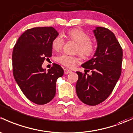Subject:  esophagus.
I'll list each match as a JSON object with an SVG mask.
<instances>
[{"label":"esophagus","instance_id":"34e87169","mask_svg":"<svg viewBox=\"0 0 133 133\" xmlns=\"http://www.w3.org/2000/svg\"><path fill=\"white\" fill-rule=\"evenodd\" d=\"M64 74H65V75H68V74L70 73V72H72V71H71V70H70V69H67V68H65V69H64Z\"/></svg>","mask_w":133,"mask_h":133}]
</instances>
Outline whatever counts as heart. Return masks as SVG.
Returning a JSON list of instances; mask_svg holds the SVG:
<instances>
[{
	"instance_id": "obj_1",
	"label": "heart",
	"mask_w": 133,
	"mask_h": 133,
	"mask_svg": "<svg viewBox=\"0 0 133 133\" xmlns=\"http://www.w3.org/2000/svg\"><path fill=\"white\" fill-rule=\"evenodd\" d=\"M68 39L73 40L78 44L77 51L83 57H88L93 55L95 51V45L90 41V37L87 33L79 29H72L66 34ZM64 40L61 36H58L52 41V48L56 51H58L62 48ZM79 57L62 54L58 56L57 61L60 64L68 68H74L79 62Z\"/></svg>"
}]
</instances>
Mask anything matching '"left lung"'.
I'll return each instance as SVG.
<instances>
[{
    "label": "left lung",
    "instance_id": "8db88e82",
    "mask_svg": "<svg viewBox=\"0 0 133 133\" xmlns=\"http://www.w3.org/2000/svg\"><path fill=\"white\" fill-rule=\"evenodd\" d=\"M97 49L93 57L82 65L92 75L77 71L76 91L83 103L95 106L107 99L121 75L122 49L111 30L97 26L93 30ZM85 69V70H86Z\"/></svg>",
    "mask_w": 133,
    "mask_h": 133
}]
</instances>
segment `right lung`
<instances>
[{"label": "right lung", "mask_w": 133, "mask_h": 133, "mask_svg": "<svg viewBox=\"0 0 133 133\" xmlns=\"http://www.w3.org/2000/svg\"><path fill=\"white\" fill-rule=\"evenodd\" d=\"M58 36L52 26L32 28L22 34L14 46V78L26 98L37 104L54 99L57 79L64 75V69L57 64L48 71L42 68L45 58L52 55V41Z\"/></svg>", "instance_id": "add662e5"}]
</instances>
